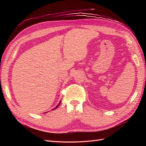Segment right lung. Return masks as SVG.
Returning <instances> with one entry per match:
<instances>
[{"instance_id":"1","label":"right lung","mask_w":146,"mask_h":146,"mask_svg":"<svg viewBox=\"0 0 146 146\" xmlns=\"http://www.w3.org/2000/svg\"><path fill=\"white\" fill-rule=\"evenodd\" d=\"M60 103H61V101H60V102H59V104H58V105H56V107H55V108H54V109H52V110H55V109H56V108H58V106H59V105L60 104ZM46 113H47V112H46Z\"/></svg>"}]
</instances>
